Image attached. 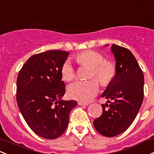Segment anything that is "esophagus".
<instances>
[{
    "instance_id": "esophagus-1",
    "label": "esophagus",
    "mask_w": 154,
    "mask_h": 154,
    "mask_svg": "<svg viewBox=\"0 0 154 154\" xmlns=\"http://www.w3.org/2000/svg\"><path fill=\"white\" fill-rule=\"evenodd\" d=\"M78 104H79V105H80V106H87V105H88V103H85V102H79Z\"/></svg>"
}]
</instances>
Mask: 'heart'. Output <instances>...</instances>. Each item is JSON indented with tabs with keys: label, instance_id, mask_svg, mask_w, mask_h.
<instances>
[{
	"label": "heart",
	"instance_id": "b5f03b06",
	"mask_svg": "<svg viewBox=\"0 0 154 154\" xmlns=\"http://www.w3.org/2000/svg\"><path fill=\"white\" fill-rule=\"evenodd\" d=\"M76 58L82 65L92 68L91 77H96L102 85L109 84L116 74L115 64L112 61L106 60L99 52L92 50L85 51L79 54ZM61 74L63 78L66 81L73 80L75 77V70L69 59L62 65ZM99 91V85L96 80L76 81L70 84L67 88L69 97L85 102L92 100Z\"/></svg>",
	"mask_w": 154,
	"mask_h": 154
}]
</instances>
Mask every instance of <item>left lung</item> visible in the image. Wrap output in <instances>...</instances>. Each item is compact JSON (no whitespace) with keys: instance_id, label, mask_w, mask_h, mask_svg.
<instances>
[{"instance_id":"obj_1","label":"left lung","mask_w":154,"mask_h":154,"mask_svg":"<svg viewBox=\"0 0 154 154\" xmlns=\"http://www.w3.org/2000/svg\"><path fill=\"white\" fill-rule=\"evenodd\" d=\"M111 52L116 61V74L102 94L107 99L102 104V116L94 121L96 131L108 137L121 134L131 126L144 96V75L134 55L116 45H112Z\"/></svg>"}]
</instances>
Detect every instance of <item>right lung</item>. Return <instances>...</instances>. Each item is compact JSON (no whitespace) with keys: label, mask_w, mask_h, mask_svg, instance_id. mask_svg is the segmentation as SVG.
Here are the masks:
<instances>
[{"label":"right lung","mask_w":154,"mask_h":154,"mask_svg":"<svg viewBox=\"0 0 154 154\" xmlns=\"http://www.w3.org/2000/svg\"><path fill=\"white\" fill-rule=\"evenodd\" d=\"M69 52L48 50L25 62L17 80V102L27 124L37 135L52 140L66 129L74 100H63L61 67Z\"/></svg>","instance_id":"right-lung-1"}]
</instances>
